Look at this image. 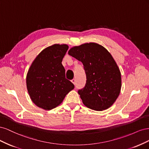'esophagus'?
<instances>
[{"label":"esophagus","instance_id":"34e87169","mask_svg":"<svg viewBox=\"0 0 149 149\" xmlns=\"http://www.w3.org/2000/svg\"><path fill=\"white\" fill-rule=\"evenodd\" d=\"M71 82L73 83L74 84H76V80H75L74 79H73L71 80Z\"/></svg>","mask_w":149,"mask_h":149}]
</instances>
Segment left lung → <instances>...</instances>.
Wrapping results in <instances>:
<instances>
[{"instance_id":"8db88e82","label":"left lung","mask_w":149,"mask_h":149,"mask_svg":"<svg viewBox=\"0 0 149 149\" xmlns=\"http://www.w3.org/2000/svg\"><path fill=\"white\" fill-rule=\"evenodd\" d=\"M69 55L81 61L86 83L78 91L83 103L93 110L108 109L116 101L121 89V74L111 54L100 44L86 43L75 46Z\"/></svg>"}]
</instances>
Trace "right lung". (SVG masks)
<instances>
[{"mask_svg":"<svg viewBox=\"0 0 149 149\" xmlns=\"http://www.w3.org/2000/svg\"><path fill=\"white\" fill-rule=\"evenodd\" d=\"M66 44H54L40 52L26 74V88L31 100L45 110L59 106L74 84L65 78L61 62L68 49Z\"/></svg>","mask_w":149,"mask_h":149,"instance_id":"obj_1","label":"right lung"}]
</instances>
